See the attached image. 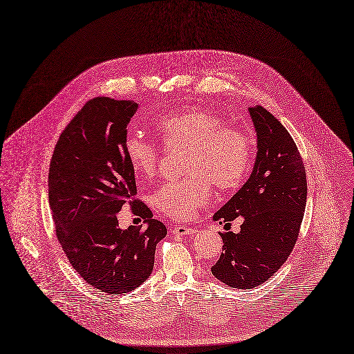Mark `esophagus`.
I'll return each mask as SVG.
<instances>
[{"instance_id": "34e87169", "label": "esophagus", "mask_w": 354, "mask_h": 354, "mask_svg": "<svg viewBox=\"0 0 354 354\" xmlns=\"http://www.w3.org/2000/svg\"><path fill=\"white\" fill-rule=\"evenodd\" d=\"M193 232H194V230L192 227H185V225H176L171 228V234L174 236H184V235H189Z\"/></svg>"}]
</instances>
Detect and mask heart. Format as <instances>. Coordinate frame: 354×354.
I'll return each mask as SVG.
<instances>
[{"label": "heart", "mask_w": 354, "mask_h": 354, "mask_svg": "<svg viewBox=\"0 0 354 354\" xmlns=\"http://www.w3.org/2000/svg\"><path fill=\"white\" fill-rule=\"evenodd\" d=\"M224 120L218 112L192 104L157 122L162 145L185 147L183 170L188 174L157 189L153 204L161 214L187 220L208 201L211 184L220 192H231L247 177L252 165L250 136ZM124 154L136 173L146 178L156 176L161 149L153 140L139 133L129 134Z\"/></svg>", "instance_id": "obj_1"}]
</instances>
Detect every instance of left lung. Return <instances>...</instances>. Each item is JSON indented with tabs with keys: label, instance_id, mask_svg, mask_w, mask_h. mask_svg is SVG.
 <instances>
[{
	"label": "left lung",
	"instance_id": "left-lung-1",
	"mask_svg": "<svg viewBox=\"0 0 354 354\" xmlns=\"http://www.w3.org/2000/svg\"><path fill=\"white\" fill-rule=\"evenodd\" d=\"M257 130L258 154L251 177L218 211L214 220L225 224L220 232L223 251L212 275L236 289H252L285 263L301 231L306 207V171L289 131L265 107H250ZM238 216L241 231H229Z\"/></svg>",
	"mask_w": 354,
	"mask_h": 354
}]
</instances>
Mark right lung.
<instances>
[{
  "label": "right lung",
  "instance_id": "add662e5",
  "mask_svg": "<svg viewBox=\"0 0 354 354\" xmlns=\"http://www.w3.org/2000/svg\"><path fill=\"white\" fill-rule=\"evenodd\" d=\"M136 111L130 100L91 99L61 133L49 165L48 196L61 247L80 278L112 295L151 275L156 245L167 234L136 198L134 170L124 154ZM126 203L148 223L145 229L118 228L117 212Z\"/></svg>",
  "mask_w": 354,
  "mask_h": 354
}]
</instances>
